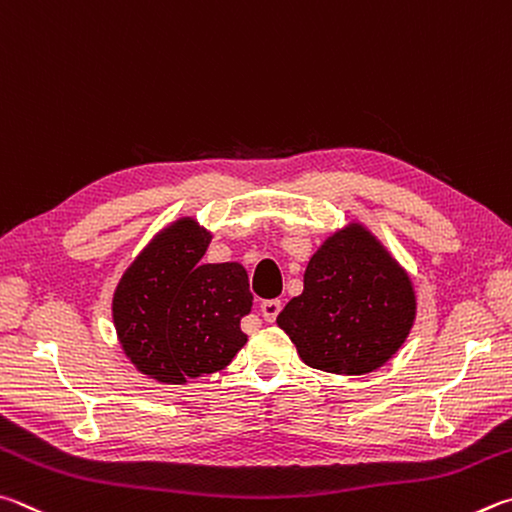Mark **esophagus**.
Returning a JSON list of instances; mask_svg holds the SVG:
<instances>
[{
    "instance_id": "obj_1",
    "label": "esophagus",
    "mask_w": 512,
    "mask_h": 512,
    "mask_svg": "<svg viewBox=\"0 0 512 512\" xmlns=\"http://www.w3.org/2000/svg\"><path fill=\"white\" fill-rule=\"evenodd\" d=\"M281 312V301L279 299H270V301H263L261 303V315L265 321H276Z\"/></svg>"
}]
</instances>
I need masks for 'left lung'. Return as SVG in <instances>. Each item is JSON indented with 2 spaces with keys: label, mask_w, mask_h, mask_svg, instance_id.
Here are the masks:
<instances>
[{
  "label": "left lung",
  "mask_w": 512,
  "mask_h": 512,
  "mask_svg": "<svg viewBox=\"0 0 512 512\" xmlns=\"http://www.w3.org/2000/svg\"><path fill=\"white\" fill-rule=\"evenodd\" d=\"M416 308L405 267L369 227L353 220L312 254L303 292L276 324L312 369L366 375L407 342Z\"/></svg>",
  "instance_id": "left-lung-1"
}]
</instances>
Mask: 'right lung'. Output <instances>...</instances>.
Listing matches in <instances>:
<instances>
[{
	"label": "right lung",
	"mask_w": 512,
	"mask_h": 512,
	"mask_svg": "<svg viewBox=\"0 0 512 512\" xmlns=\"http://www.w3.org/2000/svg\"><path fill=\"white\" fill-rule=\"evenodd\" d=\"M213 233L191 215L157 231L128 265L112 297L123 353L161 384H186L222 371L247 344L240 319L251 312L240 263H204Z\"/></svg>",
	"instance_id": "1"
}]
</instances>
